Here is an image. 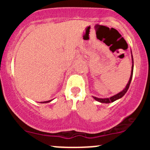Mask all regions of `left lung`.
I'll return each mask as SVG.
<instances>
[{"label":"left lung","instance_id":"1","mask_svg":"<svg viewBox=\"0 0 150 150\" xmlns=\"http://www.w3.org/2000/svg\"><path fill=\"white\" fill-rule=\"evenodd\" d=\"M131 54H132V53H131ZM132 62H133V64H132V67H131V77H130L129 81H128L127 86H125V88L122 91H120V93H117L116 95H114V96H111V97H110V98H104V99H101V98H97V97H95V96H93V99H94L95 100L98 101V102H101V103L108 104V103H111V102H115V101H116L117 99H120L121 97H122V96L125 95V93L127 92V91H128V88H129V86H130V84H131V79H132L133 71H134V59H133V56H132Z\"/></svg>","mask_w":150,"mask_h":150}]
</instances>
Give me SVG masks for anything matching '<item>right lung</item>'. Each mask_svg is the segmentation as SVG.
<instances>
[{
	"label": "right lung",
	"mask_w": 150,
	"mask_h": 150,
	"mask_svg": "<svg viewBox=\"0 0 150 150\" xmlns=\"http://www.w3.org/2000/svg\"><path fill=\"white\" fill-rule=\"evenodd\" d=\"M51 100H49V101H46V102H40V103H48V102H51Z\"/></svg>",
	"instance_id": "add662e5"
}]
</instances>
